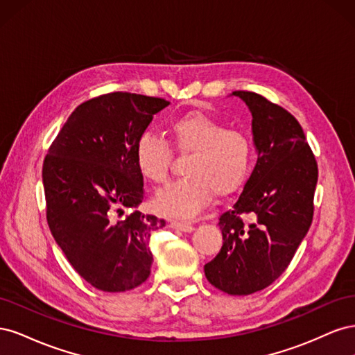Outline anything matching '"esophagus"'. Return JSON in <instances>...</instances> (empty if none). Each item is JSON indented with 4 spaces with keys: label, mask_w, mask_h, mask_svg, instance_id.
<instances>
[{
    "label": "esophagus",
    "mask_w": 355,
    "mask_h": 355,
    "mask_svg": "<svg viewBox=\"0 0 355 355\" xmlns=\"http://www.w3.org/2000/svg\"><path fill=\"white\" fill-rule=\"evenodd\" d=\"M170 228H175V230L184 231V232H191L192 230H194V227H192L191 223L179 222V220H170Z\"/></svg>",
    "instance_id": "obj_1"
}]
</instances>
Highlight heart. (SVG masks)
I'll return each instance as SVG.
<instances>
[{"instance_id":"heart-1","label":"heart","mask_w":355,"mask_h":355,"mask_svg":"<svg viewBox=\"0 0 355 355\" xmlns=\"http://www.w3.org/2000/svg\"><path fill=\"white\" fill-rule=\"evenodd\" d=\"M168 141L145 133L136 144V166L153 184H167L173 164V150L189 155L184 167L185 179L159 191L155 206L159 211L191 218L210 201L211 196L228 197L237 192L250 175L253 142L239 128L206 112L192 111L168 124ZM172 146L170 147L169 145Z\"/></svg>"}]
</instances>
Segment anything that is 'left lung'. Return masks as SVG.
<instances>
[{"mask_svg": "<svg viewBox=\"0 0 355 355\" xmlns=\"http://www.w3.org/2000/svg\"><path fill=\"white\" fill-rule=\"evenodd\" d=\"M253 115L257 161L230 210L219 216L223 243L204 265L211 286L252 295L292 262L314 216L317 161L296 118L253 92H234Z\"/></svg>", "mask_w": 355, "mask_h": 355, "instance_id": "obj_1", "label": "left lung"}]
</instances>
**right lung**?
Segmentation results:
<instances>
[{
    "label": "right lung",
    "instance_id": "1",
    "mask_svg": "<svg viewBox=\"0 0 355 355\" xmlns=\"http://www.w3.org/2000/svg\"><path fill=\"white\" fill-rule=\"evenodd\" d=\"M167 105L128 92L96 96L69 115L42 163L51 235L73 270L103 292H125L151 274L148 243L166 220L137 210L145 189L135 149Z\"/></svg>",
    "mask_w": 355,
    "mask_h": 355
}]
</instances>
